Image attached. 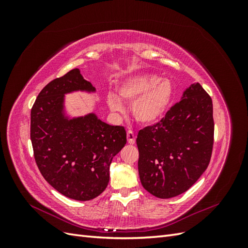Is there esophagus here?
I'll return each instance as SVG.
<instances>
[{"label":"esophagus","instance_id":"1","mask_svg":"<svg viewBox=\"0 0 248 248\" xmlns=\"http://www.w3.org/2000/svg\"><path fill=\"white\" fill-rule=\"evenodd\" d=\"M136 134H134L131 130L127 131V141H128V144L133 145L136 144Z\"/></svg>","mask_w":248,"mask_h":248}]
</instances>
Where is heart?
Instances as JSON below:
<instances>
[{
    "label": "heart",
    "instance_id": "heart-1",
    "mask_svg": "<svg viewBox=\"0 0 248 248\" xmlns=\"http://www.w3.org/2000/svg\"><path fill=\"white\" fill-rule=\"evenodd\" d=\"M118 95L123 101L132 102L131 112L137 122L151 125L167 114L174 97V87L169 79H160L152 73H142L124 79L118 88ZM118 99L112 93L108 95L111 111L123 110L122 102Z\"/></svg>",
    "mask_w": 248,
    "mask_h": 248
}]
</instances>
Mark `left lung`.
<instances>
[{
    "label": "left lung",
    "instance_id": "obj_1",
    "mask_svg": "<svg viewBox=\"0 0 248 248\" xmlns=\"http://www.w3.org/2000/svg\"><path fill=\"white\" fill-rule=\"evenodd\" d=\"M212 99L196 82L158 123L139 131V175L144 188L159 199L179 196L198 181L211 158Z\"/></svg>",
    "mask_w": 248,
    "mask_h": 248
}]
</instances>
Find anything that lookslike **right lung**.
<instances>
[{
  "mask_svg": "<svg viewBox=\"0 0 248 248\" xmlns=\"http://www.w3.org/2000/svg\"><path fill=\"white\" fill-rule=\"evenodd\" d=\"M78 91H96L78 68L41 90L31 109V140L43 178L67 198L90 201L107 188L109 166L126 144V131L95 112L67 116L65 94Z\"/></svg>",
  "mask_w": 248,
  "mask_h": 248,
  "instance_id": "obj_1",
  "label": "right lung"
}]
</instances>
